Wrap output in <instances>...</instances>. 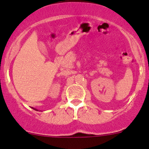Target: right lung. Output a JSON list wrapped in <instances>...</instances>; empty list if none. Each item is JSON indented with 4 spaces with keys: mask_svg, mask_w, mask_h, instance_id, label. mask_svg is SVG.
Instances as JSON below:
<instances>
[{
    "mask_svg": "<svg viewBox=\"0 0 149 149\" xmlns=\"http://www.w3.org/2000/svg\"><path fill=\"white\" fill-rule=\"evenodd\" d=\"M35 109V110H36V111H37V109Z\"/></svg>",
    "mask_w": 149,
    "mask_h": 149,
    "instance_id": "1",
    "label": "right lung"
}]
</instances>
